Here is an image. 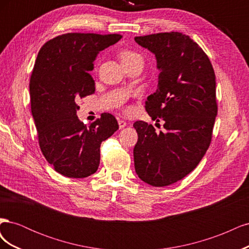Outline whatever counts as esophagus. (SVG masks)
<instances>
[{
  "instance_id": "esophagus-1",
  "label": "esophagus",
  "mask_w": 249,
  "mask_h": 249,
  "mask_svg": "<svg viewBox=\"0 0 249 249\" xmlns=\"http://www.w3.org/2000/svg\"><path fill=\"white\" fill-rule=\"evenodd\" d=\"M118 125H119V129H124V127L126 125V122H125V120L119 119L118 120Z\"/></svg>"
}]
</instances>
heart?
I'll return each instance as SVG.
<instances>
[{"mask_svg": "<svg viewBox=\"0 0 249 249\" xmlns=\"http://www.w3.org/2000/svg\"><path fill=\"white\" fill-rule=\"evenodd\" d=\"M119 58H120V60H122V63L124 65L127 64V63H133V62H142L143 63L142 56L132 50H122L119 52Z\"/></svg>", "mask_w": 249, "mask_h": 249, "instance_id": "1", "label": "heart"}]
</instances>
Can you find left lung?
<instances>
[{
	"instance_id": "8db88e82",
	"label": "left lung",
	"mask_w": 249,
	"mask_h": 249,
	"mask_svg": "<svg viewBox=\"0 0 249 249\" xmlns=\"http://www.w3.org/2000/svg\"><path fill=\"white\" fill-rule=\"evenodd\" d=\"M154 53L159 69L156 92L145 110L164 122L165 132L138 120L134 164L138 177L154 187L175 184L197 166L211 144L217 115L216 78L209 57L189 36L179 32L135 37Z\"/></svg>"
}]
</instances>
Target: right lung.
I'll list each match as a JSON object with an SVG mask.
<instances>
[{
	"mask_svg": "<svg viewBox=\"0 0 249 249\" xmlns=\"http://www.w3.org/2000/svg\"><path fill=\"white\" fill-rule=\"evenodd\" d=\"M122 35L66 33L43 44L30 79L31 111L42 155L67 178H87L99 168L101 143L118 130L116 118L102 113L86 126L77 102L94 93L96 55L116 43Z\"/></svg>",
	"mask_w": 249,
	"mask_h": 249,
	"instance_id": "1",
	"label": "right lung"
}]
</instances>
